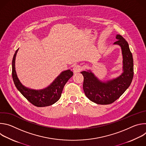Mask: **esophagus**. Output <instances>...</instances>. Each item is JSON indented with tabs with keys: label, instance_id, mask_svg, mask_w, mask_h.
Listing matches in <instances>:
<instances>
[{
	"label": "esophagus",
	"instance_id": "esophagus-1",
	"mask_svg": "<svg viewBox=\"0 0 146 146\" xmlns=\"http://www.w3.org/2000/svg\"><path fill=\"white\" fill-rule=\"evenodd\" d=\"M81 70H82V67L80 65H76L73 67V72L74 73H79L80 72H81Z\"/></svg>",
	"mask_w": 146,
	"mask_h": 146
}]
</instances>
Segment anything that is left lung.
Returning <instances> with one entry per match:
<instances>
[{"label":"left lung","mask_w":146,"mask_h":146,"mask_svg":"<svg viewBox=\"0 0 146 146\" xmlns=\"http://www.w3.org/2000/svg\"><path fill=\"white\" fill-rule=\"evenodd\" d=\"M114 44L120 46L122 55V73L117 77L106 81L99 79L91 70L82 71L83 90L86 96L99 105H109L118 99L130 86L133 77V60L129 44L119 35Z\"/></svg>","instance_id":"8db88e82"}]
</instances>
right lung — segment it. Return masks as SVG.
<instances>
[{
  "mask_svg": "<svg viewBox=\"0 0 146 146\" xmlns=\"http://www.w3.org/2000/svg\"><path fill=\"white\" fill-rule=\"evenodd\" d=\"M18 49L15 51L12 61V77L16 88L29 102L37 107L53 105L60 98L65 85L72 77L73 72L70 69L62 72L52 83L43 89L34 90L28 88L20 82L15 70V58Z\"/></svg>",
  "mask_w": 146,
  "mask_h": 146,
  "instance_id": "right-lung-1",
  "label": "right lung"
}]
</instances>
